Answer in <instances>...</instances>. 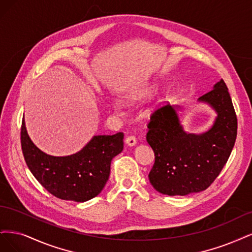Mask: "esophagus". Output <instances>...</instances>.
<instances>
[{
  "mask_svg": "<svg viewBox=\"0 0 252 252\" xmlns=\"http://www.w3.org/2000/svg\"><path fill=\"white\" fill-rule=\"evenodd\" d=\"M125 142H126V145H128V147H134V145H135L136 142H137L136 137H134V136H127V137L126 138Z\"/></svg>",
  "mask_w": 252,
  "mask_h": 252,
  "instance_id": "esophagus-1",
  "label": "esophagus"
}]
</instances>
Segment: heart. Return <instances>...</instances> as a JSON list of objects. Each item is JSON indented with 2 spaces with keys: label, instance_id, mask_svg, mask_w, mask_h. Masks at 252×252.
<instances>
[{
  "label": "heart",
  "instance_id": "1",
  "mask_svg": "<svg viewBox=\"0 0 252 252\" xmlns=\"http://www.w3.org/2000/svg\"><path fill=\"white\" fill-rule=\"evenodd\" d=\"M154 92H155V90H154V89H152V90H149V91H147L145 93H143V94L139 95L138 97H136V98H134V99L132 100V102L134 103V102H136L137 100L141 101V100L149 99V98H151V97L153 96ZM112 105H113V108H114V109H120V108H121V104H120L119 102H117V101H113V102H112Z\"/></svg>",
  "mask_w": 252,
  "mask_h": 252
}]
</instances>
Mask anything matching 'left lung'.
Returning a JSON list of instances; mask_svg holds the SVG:
<instances>
[{
    "mask_svg": "<svg viewBox=\"0 0 252 252\" xmlns=\"http://www.w3.org/2000/svg\"><path fill=\"white\" fill-rule=\"evenodd\" d=\"M212 107L217 117L208 131L188 133L181 125L180 107L166 104L153 113L147 141L155 154L149 174L153 188L167 196L205 190L221 173L237 138L238 121L224 80L198 99Z\"/></svg>",
    "mask_w": 252,
    "mask_h": 252,
    "instance_id": "8db88e82",
    "label": "left lung"
}]
</instances>
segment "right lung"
Segmentation results:
<instances>
[{"mask_svg":"<svg viewBox=\"0 0 252 252\" xmlns=\"http://www.w3.org/2000/svg\"><path fill=\"white\" fill-rule=\"evenodd\" d=\"M21 143L28 168L46 190L62 200L86 202L99 194L107 183L111 161L124 150V133L93 136L79 152L58 157L32 142L23 118Z\"/></svg>","mask_w":252,"mask_h":252,"instance_id":"obj_1","label":"right lung"}]
</instances>
